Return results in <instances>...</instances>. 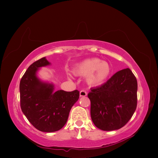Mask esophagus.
<instances>
[{
	"instance_id": "34e87169",
	"label": "esophagus",
	"mask_w": 158,
	"mask_h": 158,
	"mask_svg": "<svg viewBox=\"0 0 158 158\" xmlns=\"http://www.w3.org/2000/svg\"><path fill=\"white\" fill-rule=\"evenodd\" d=\"M79 95L81 97L86 96H87V92L85 91V90H81V91L80 92V93H79Z\"/></svg>"
}]
</instances>
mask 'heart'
I'll use <instances>...</instances> for the list:
<instances>
[{
  "label": "heart",
  "mask_w": 158,
  "mask_h": 158,
  "mask_svg": "<svg viewBox=\"0 0 158 158\" xmlns=\"http://www.w3.org/2000/svg\"><path fill=\"white\" fill-rule=\"evenodd\" d=\"M74 72L80 76H86V81L89 85L98 86L109 79L112 68L108 62L92 58L77 64L74 68Z\"/></svg>",
  "instance_id": "b5f03b06"
}]
</instances>
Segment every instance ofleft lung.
I'll list each match as a JSON object with an SVG mask.
<instances>
[{
	"label": "left lung",
	"instance_id": "8db88e82",
	"mask_svg": "<svg viewBox=\"0 0 158 158\" xmlns=\"http://www.w3.org/2000/svg\"><path fill=\"white\" fill-rule=\"evenodd\" d=\"M137 81L130 69L121 70L102 85L91 88V118L98 128L120 129L132 117L137 105Z\"/></svg>",
	"mask_w": 158,
	"mask_h": 158
}]
</instances>
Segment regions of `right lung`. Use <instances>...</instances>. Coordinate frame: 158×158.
<instances>
[{
  "mask_svg": "<svg viewBox=\"0 0 158 158\" xmlns=\"http://www.w3.org/2000/svg\"><path fill=\"white\" fill-rule=\"evenodd\" d=\"M51 64L45 57L30 66L19 83L20 106L32 125L45 132L62 128L70 110L79 98V92L54 91V85L41 81L37 76L40 68Z\"/></svg>",
  "mask_w": 158,
  "mask_h": 158,
  "instance_id": "right-lung-1",
  "label": "right lung"
}]
</instances>
